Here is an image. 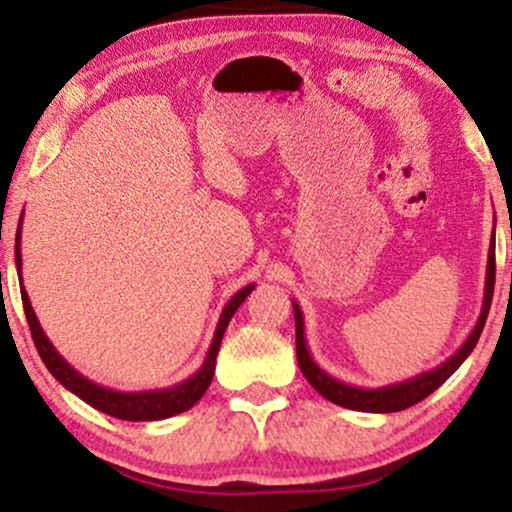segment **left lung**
<instances>
[{
    "instance_id": "8db88e82",
    "label": "left lung",
    "mask_w": 512,
    "mask_h": 512,
    "mask_svg": "<svg viewBox=\"0 0 512 512\" xmlns=\"http://www.w3.org/2000/svg\"><path fill=\"white\" fill-rule=\"evenodd\" d=\"M493 284H496V243L491 240L488 245V262H486V286H484V306H481V316L476 320L474 330L469 333V338L464 340V345L454 352L447 362H442L440 367L430 369V372L415 374L411 379L398 381V384L379 386V389H359V386H350L345 381L333 379L330 374H325L323 369L313 362L311 352L306 347V335H303V313L299 303L294 301V318H296V359H299V367L303 376H306L308 384L316 389L320 396L328 398V401L338 403L342 408H350V411H364V413H396L406 411V408L415 406L423 398H428L432 391L440 389L442 384L462 367V362L471 355V350L476 347V342L481 338V330H484L488 308H491L493 299Z\"/></svg>"
}]
</instances>
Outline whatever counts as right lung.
<instances>
[{"mask_svg":"<svg viewBox=\"0 0 512 512\" xmlns=\"http://www.w3.org/2000/svg\"><path fill=\"white\" fill-rule=\"evenodd\" d=\"M24 216V213H21ZM16 269H19V277H21V221H19V230H16ZM255 289V284H247L238 294L233 296L223 308L221 318H218L216 325V333H213L211 347L206 352L204 364L196 374L184 379L182 384L170 386V389H155V391H114V389H106V386L94 384L89 381L87 376H82L77 372L72 364L65 362V357L60 355L58 350L53 347V342L48 340V335L43 333L41 323H38L36 313H33L31 301H28V294L24 289V282H21V301H24V311H26V320H28V328H31V338L36 342V350L41 355L43 364L48 367V372L65 386L67 391H72L75 396H80L84 403H89L92 408L97 411L111 415V418H119V420H133V423H140V420H165L172 418V415L189 411L201 396H204L206 389H209L213 372H216V355H218V347H221L223 333H226L230 318L233 313L238 311L240 303H243L250 291Z\"/></svg>","mask_w":512,"mask_h":512,"instance_id":"add662e5","label":"right lung"}]
</instances>
